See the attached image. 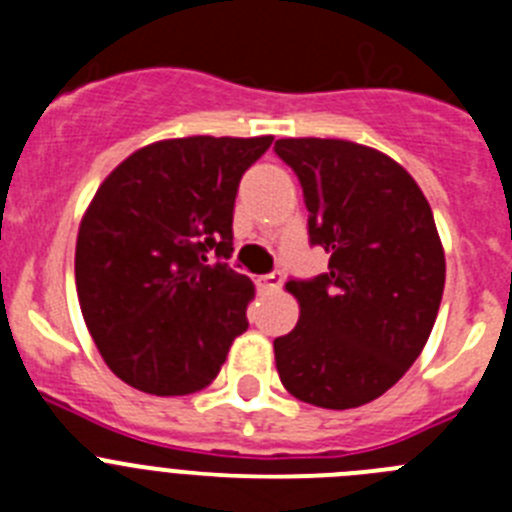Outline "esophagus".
I'll use <instances>...</instances> for the list:
<instances>
[{"mask_svg":"<svg viewBox=\"0 0 512 512\" xmlns=\"http://www.w3.org/2000/svg\"><path fill=\"white\" fill-rule=\"evenodd\" d=\"M259 282H261V287L269 289V292H274V289L282 287V274H279V271H271V274H266V277H261Z\"/></svg>","mask_w":512,"mask_h":512,"instance_id":"1","label":"esophagus"}]
</instances>
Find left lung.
Listing matches in <instances>:
<instances>
[{"mask_svg": "<svg viewBox=\"0 0 512 512\" xmlns=\"http://www.w3.org/2000/svg\"><path fill=\"white\" fill-rule=\"evenodd\" d=\"M310 212L312 246L328 274L289 279L295 330L274 341L284 390L328 410L377 400L410 369L431 336L446 259L425 194L395 158L338 138H282Z\"/></svg>", "mask_w": 512, "mask_h": 512, "instance_id": "obj_1", "label": "left lung"}]
</instances>
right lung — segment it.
Listing matches in <instances>:
<instances>
[{
    "label": "right lung",
    "mask_w": 512,
    "mask_h": 512,
    "mask_svg": "<svg viewBox=\"0 0 512 512\" xmlns=\"http://www.w3.org/2000/svg\"><path fill=\"white\" fill-rule=\"evenodd\" d=\"M274 135L156 140L99 184L76 238L89 336L122 382L158 397L205 390L248 328L253 282L228 269L238 182Z\"/></svg>",
    "instance_id": "add662e5"
}]
</instances>
